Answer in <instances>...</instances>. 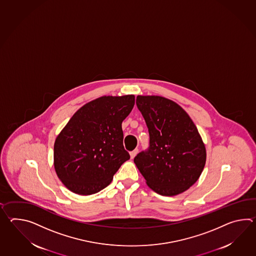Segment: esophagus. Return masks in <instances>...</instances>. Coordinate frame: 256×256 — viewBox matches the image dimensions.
<instances>
[{"label": "esophagus", "mask_w": 256, "mask_h": 256, "mask_svg": "<svg viewBox=\"0 0 256 256\" xmlns=\"http://www.w3.org/2000/svg\"><path fill=\"white\" fill-rule=\"evenodd\" d=\"M138 148H135L134 150H132V152H130V154L131 159H133V158H134V157L136 156V154H138Z\"/></svg>", "instance_id": "esophagus-1"}]
</instances>
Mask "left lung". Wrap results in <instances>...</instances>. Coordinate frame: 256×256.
Segmentation results:
<instances>
[{
    "instance_id": "left-lung-1",
    "label": "left lung",
    "mask_w": 256,
    "mask_h": 256,
    "mask_svg": "<svg viewBox=\"0 0 256 256\" xmlns=\"http://www.w3.org/2000/svg\"><path fill=\"white\" fill-rule=\"evenodd\" d=\"M148 126L150 148L134 158L148 188L162 196L186 191L201 176L206 159L193 120L178 104L159 96H138Z\"/></svg>"
}]
</instances>
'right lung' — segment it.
<instances>
[{
  "label": "right lung",
  "instance_id": "add662e5",
  "mask_svg": "<svg viewBox=\"0 0 256 256\" xmlns=\"http://www.w3.org/2000/svg\"><path fill=\"white\" fill-rule=\"evenodd\" d=\"M135 96H104L78 109L54 143V168L70 191L90 196L106 188L130 159L123 146L122 122Z\"/></svg>",
  "mask_w": 256,
  "mask_h": 256
}]
</instances>
